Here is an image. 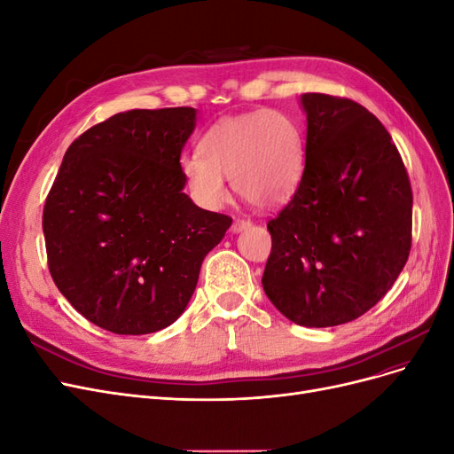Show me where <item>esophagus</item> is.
<instances>
[{
	"instance_id": "1",
	"label": "esophagus",
	"mask_w": 454,
	"mask_h": 454,
	"mask_svg": "<svg viewBox=\"0 0 454 454\" xmlns=\"http://www.w3.org/2000/svg\"><path fill=\"white\" fill-rule=\"evenodd\" d=\"M250 227H252V222H250V219H235V222H232L231 231H232V232H242V231L250 229Z\"/></svg>"
}]
</instances>
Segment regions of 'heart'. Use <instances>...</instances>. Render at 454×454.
<instances>
[{
  "mask_svg": "<svg viewBox=\"0 0 454 454\" xmlns=\"http://www.w3.org/2000/svg\"><path fill=\"white\" fill-rule=\"evenodd\" d=\"M195 153L180 159L189 195L202 208H219L227 197L225 177L257 208H274L294 195L303 174V138L295 122L277 109L219 119Z\"/></svg>",
  "mask_w": 454,
  "mask_h": 454,
  "instance_id": "obj_1",
  "label": "heart"
}]
</instances>
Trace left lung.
<instances>
[{
    "label": "left lung",
    "mask_w": 454,
    "mask_h": 454,
    "mask_svg": "<svg viewBox=\"0 0 454 454\" xmlns=\"http://www.w3.org/2000/svg\"><path fill=\"white\" fill-rule=\"evenodd\" d=\"M305 170L292 202L267 223L263 290L287 320L332 327L375 307L411 250L413 193L380 121L360 104L301 94Z\"/></svg>",
    "instance_id": "left-lung-1"
}]
</instances>
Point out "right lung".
<instances>
[{"label": "right lung", "mask_w": 454, "mask_h": 454, "mask_svg": "<svg viewBox=\"0 0 454 454\" xmlns=\"http://www.w3.org/2000/svg\"><path fill=\"white\" fill-rule=\"evenodd\" d=\"M197 109H130L67 147L43 210L49 270L85 318L145 335L180 318L232 219L184 193Z\"/></svg>", "instance_id": "obj_1"}]
</instances>
